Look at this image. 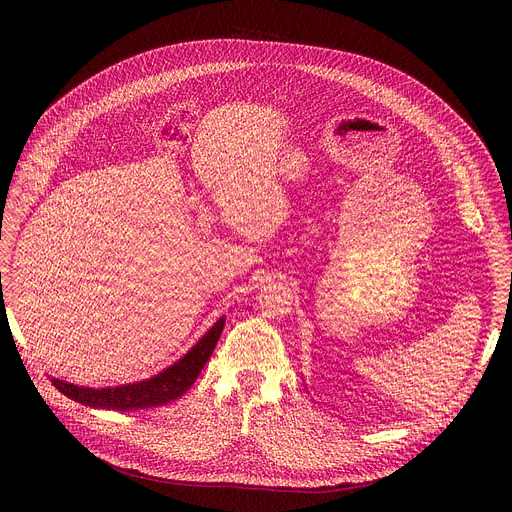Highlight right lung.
<instances>
[{"instance_id":"right-lung-1","label":"right lung","mask_w":512,"mask_h":512,"mask_svg":"<svg viewBox=\"0 0 512 512\" xmlns=\"http://www.w3.org/2000/svg\"><path fill=\"white\" fill-rule=\"evenodd\" d=\"M225 316L218 318L214 326L174 364L152 379H143L119 387L93 389L75 383H66L52 377V385L66 395L68 399L95 407V409H113V411H135L166 405L178 397H182L198 379L204 364L208 362L221 332L225 328Z\"/></svg>"}]
</instances>
